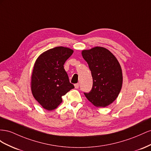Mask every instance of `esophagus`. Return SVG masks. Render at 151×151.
<instances>
[{"label": "esophagus", "instance_id": "obj_1", "mask_svg": "<svg viewBox=\"0 0 151 151\" xmlns=\"http://www.w3.org/2000/svg\"><path fill=\"white\" fill-rule=\"evenodd\" d=\"M75 88H79V83L75 84Z\"/></svg>", "mask_w": 151, "mask_h": 151}]
</instances>
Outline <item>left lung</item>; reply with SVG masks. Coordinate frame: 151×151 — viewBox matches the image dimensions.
<instances>
[{
  "instance_id": "left-lung-1",
  "label": "left lung",
  "mask_w": 151,
  "mask_h": 151,
  "mask_svg": "<svg viewBox=\"0 0 151 151\" xmlns=\"http://www.w3.org/2000/svg\"><path fill=\"white\" fill-rule=\"evenodd\" d=\"M88 64L93 78L92 90L84 92L95 106L105 107L118 97L123 83L122 70L117 59L102 47H96L81 52Z\"/></svg>"
}]
</instances>
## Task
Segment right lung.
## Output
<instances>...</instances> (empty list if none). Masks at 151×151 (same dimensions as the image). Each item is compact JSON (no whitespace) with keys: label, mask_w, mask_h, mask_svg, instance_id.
Returning <instances> with one entry per match:
<instances>
[{"label":"right lung","mask_w":151,"mask_h":151,"mask_svg":"<svg viewBox=\"0 0 151 151\" xmlns=\"http://www.w3.org/2000/svg\"><path fill=\"white\" fill-rule=\"evenodd\" d=\"M73 50L56 47L42 53L34 64L31 88L34 98L44 109H55L64 96L75 87L70 82L64 64Z\"/></svg>","instance_id":"obj_1"}]
</instances>
